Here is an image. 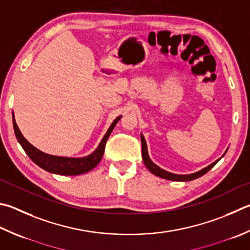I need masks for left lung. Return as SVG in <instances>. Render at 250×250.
<instances>
[{
	"instance_id": "obj_1",
	"label": "left lung",
	"mask_w": 250,
	"mask_h": 250,
	"mask_svg": "<svg viewBox=\"0 0 250 250\" xmlns=\"http://www.w3.org/2000/svg\"><path fill=\"white\" fill-rule=\"evenodd\" d=\"M141 142H142V157H143V162L144 165L147 167V169L152 172V174L156 175L158 177H162L164 179H168V180H175V181H189V180H193L196 178H199L202 175L206 174L208 170H210L213 166H214L219 160L215 161L214 163H212L211 165H208L206 168L201 169L200 171L194 172V174L191 175H176V174H171V172L166 171L164 169L160 168V167L156 166L154 163L149 160L148 154H147V147H146V143H145V140L143 135H141Z\"/></svg>"
}]
</instances>
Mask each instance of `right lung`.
Instances as JSON below:
<instances>
[{
  "mask_svg": "<svg viewBox=\"0 0 250 250\" xmlns=\"http://www.w3.org/2000/svg\"><path fill=\"white\" fill-rule=\"evenodd\" d=\"M13 118H14V115H13ZM120 118L121 116L118 117L117 119H115V121L112 122L110 128L108 129L107 133L105 134V137L103 138L102 142L99 144L96 151L88 156L81 158L54 156L39 151V149L34 147L28 141L22 137V134L21 133V131L16 125L15 119H13V125H14V131L17 141L20 142L27 155L29 156L30 160L33 161L35 164H37L44 170L52 172V174L75 176L80 174H85V172L92 170L94 167H96L98 165V163L102 161L104 152H105L107 140L109 138L110 133L112 132L113 128H115V125H117V122L119 121Z\"/></svg>",
  "mask_w": 250,
  "mask_h": 250,
  "instance_id": "add662e5",
  "label": "right lung"
}]
</instances>
